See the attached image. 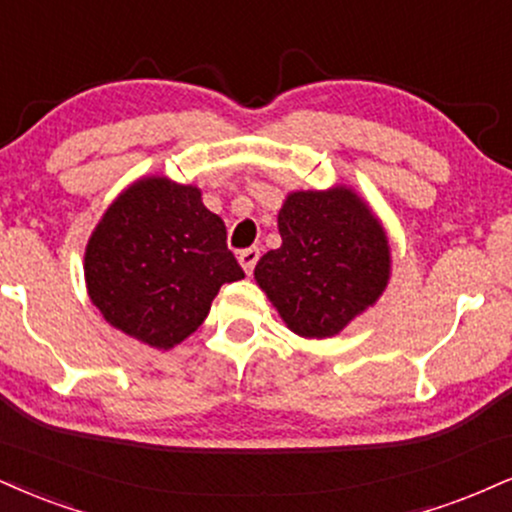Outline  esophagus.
Returning <instances> with one entry per match:
<instances>
[{
  "mask_svg": "<svg viewBox=\"0 0 512 512\" xmlns=\"http://www.w3.org/2000/svg\"><path fill=\"white\" fill-rule=\"evenodd\" d=\"M257 260H260V248H248L238 255V262H240V267H243L245 274H252Z\"/></svg>",
  "mask_w": 512,
  "mask_h": 512,
  "instance_id": "1",
  "label": "esophagus"
}]
</instances>
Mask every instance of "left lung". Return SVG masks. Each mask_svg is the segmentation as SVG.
<instances>
[{
	"label": "left lung",
	"instance_id": "left-lung-1",
	"mask_svg": "<svg viewBox=\"0 0 512 512\" xmlns=\"http://www.w3.org/2000/svg\"><path fill=\"white\" fill-rule=\"evenodd\" d=\"M276 221L281 248L260 257L255 281L293 334L336 336L377 305L391 279V245L355 188L293 190Z\"/></svg>",
	"mask_w": 512,
	"mask_h": 512
}]
</instances>
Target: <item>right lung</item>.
<instances>
[{
	"label": "right lung",
	"mask_w": 512,
	"mask_h": 512,
	"mask_svg": "<svg viewBox=\"0 0 512 512\" xmlns=\"http://www.w3.org/2000/svg\"><path fill=\"white\" fill-rule=\"evenodd\" d=\"M83 272L104 322L157 350L195 334L219 288L245 276L202 190L157 174L133 181L104 209Z\"/></svg>",
	"instance_id": "obj_1"
}]
</instances>
